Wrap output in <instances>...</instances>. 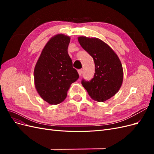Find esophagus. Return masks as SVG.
Instances as JSON below:
<instances>
[{
	"mask_svg": "<svg viewBox=\"0 0 154 154\" xmlns=\"http://www.w3.org/2000/svg\"><path fill=\"white\" fill-rule=\"evenodd\" d=\"M78 74H79V75L80 76H82V69H80V70H78Z\"/></svg>",
	"mask_w": 154,
	"mask_h": 154,
	"instance_id": "1",
	"label": "esophagus"
}]
</instances>
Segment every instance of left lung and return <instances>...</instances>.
<instances>
[{
  "label": "left lung",
  "mask_w": 154,
  "mask_h": 154,
  "mask_svg": "<svg viewBox=\"0 0 154 154\" xmlns=\"http://www.w3.org/2000/svg\"><path fill=\"white\" fill-rule=\"evenodd\" d=\"M79 43L94 59L95 73L90 82L82 84L92 100L104 102L117 93L122 85L123 70L118 56L110 46L97 38L79 36Z\"/></svg>",
  "instance_id": "left-lung-1"
}]
</instances>
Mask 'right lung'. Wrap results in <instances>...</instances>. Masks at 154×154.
<instances>
[{
  "mask_svg": "<svg viewBox=\"0 0 154 154\" xmlns=\"http://www.w3.org/2000/svg\"><path fill=\"white\" fill-rule=\"evenodd\" d=\"M70 40L69 36L63 34L51 37L35 65L36 90L50 105H58L63 101L71 85L79 78L67 52Z\"/></svg>",
  "mask_w": 154,
  "mask_h": 154,
  "instance_id": "add662e5",
  "label": "right lung"
}]
</instances>
